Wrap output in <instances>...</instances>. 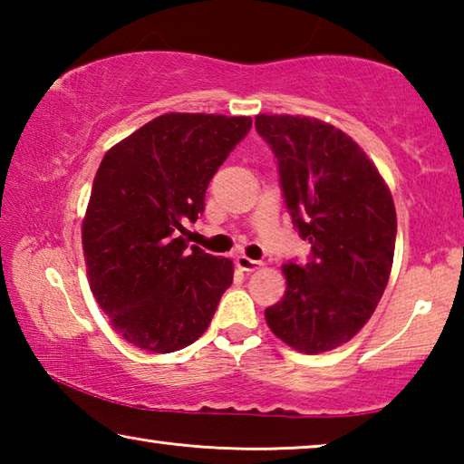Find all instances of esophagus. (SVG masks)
I'll return each mask as SVG.
<instances>
[{
    "instance_id": "obj_1",
    "label": "esophagus",
    "mask_w": 464,
    "mask_h": 464,
    "mask_svg": "<svg viewBox=\"0 0 464 464\" xmlns=\"http://www.w3.org/2000/svg\"><path fill=\"white\" fill-rule=\"evenodd\" d=\"M235 264H237V268L243 272H256L262 268V262L251 260V257H247V256H237L235 257Z\"/></svg>"
}]
</instances>
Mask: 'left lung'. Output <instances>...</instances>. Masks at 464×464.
<instances>
[{
  "label": "left lung",
  "mask_w": 464,
  "mask_h": 464,
  "mask_svg": "<svg viewBox=\"0 0 464 464\" xmlns=\"http://www.w3.org/2000/svg\"><path fill=\"white\" fill-rule=\"evenodd\" d=\"M272 147L286 208L311 243L307 264L282 266L286 293L266 309L272 334L304 354L350 342L379 304L395 254L389 186L354 139L334 124L257 114Z\"/></svg>",
  "instance_id": "1"
}]
</instances>
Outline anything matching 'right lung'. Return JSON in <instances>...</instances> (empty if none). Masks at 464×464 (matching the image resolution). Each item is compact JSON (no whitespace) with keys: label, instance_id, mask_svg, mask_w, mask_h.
<instances>
[{"label":"right lung","instance_id":"1","mask_svg":"<svg viewBox=\"0 0 464 464\" xmlns=\"http://www.w3.org/2000/svg\"><path fill=\"white\" fill-rule=\"evenodd\" d=\"M249 116H157L116 143L93 178L82 241L93 296L129 343L169 354L207 332L233 262L188 247L208 182Z\"/></svg>","mask_w":464,"mask_h":464}]
</instances>
